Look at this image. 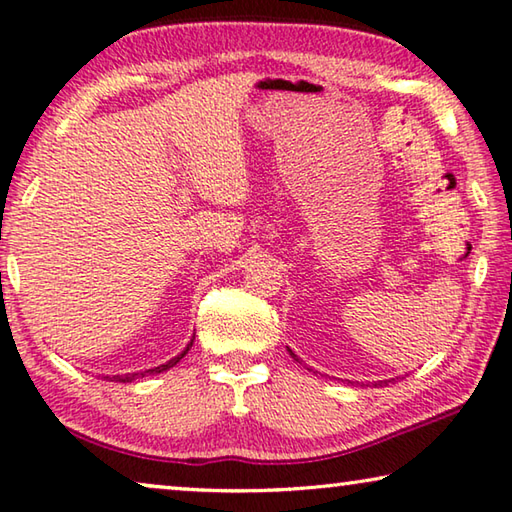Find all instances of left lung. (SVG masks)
<instances>
[{"label":"left lung","mask_w":512,"mask_h":512,"mask_svg":"<svg viewBox=\"0 0 512 512\" xmlns=\"http://www.w3.org/2000/svg\"><path fill=\"white\" fill-rule=\"evenodd\" d=\"M291 353V351H289ZM291 355H294V353H291ZM294 358H296V355H294ZM389 383H392V380H389Z\"/></svg>","instance_id":"left-lung-1"}]
</instances>
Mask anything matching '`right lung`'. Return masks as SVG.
<instances>
[{
	"instance_id": "obj_1",
	"label": "right lung",
	"mask_w": 512,
	"mask_h": 512,
	"mask_svg": "<svg viewBox=\"0 0 512 512\" xmlns=\"http://www.w3.org/2000/svg\"><path fill=\"white\" fill-rule=\"evenodd\" d=\"M191 344H193V342H191ZM191 344H189V346H191ZM189 346H186V351H189ZM186 351H184L182 355H177V358H173L170 362L161 364V367H157V369H150V371H152V373H159V371H166V369H170V367H173V364H177V362H180V360L184 358ZM145 373H148V371H145ZM136 376H143V373H125V376H113V380H120V383H132V380H134Z\"/></svg>"
}]
</instances>
